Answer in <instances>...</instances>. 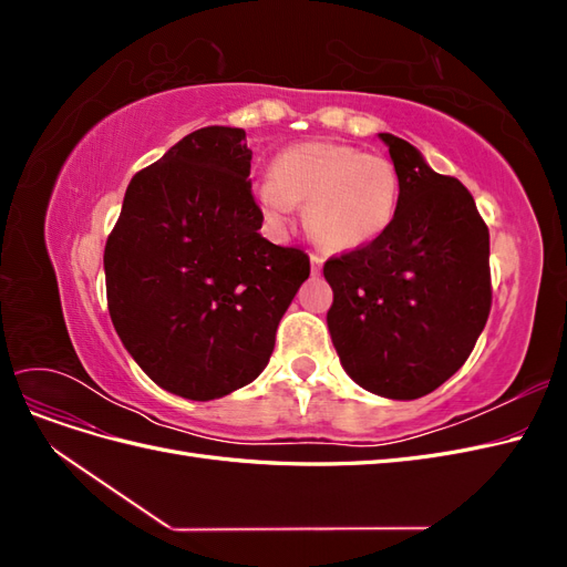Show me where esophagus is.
Wrapping results in <instances>:
<instances>
[{"label":"esophagus","instance_id":"esophagus-1","mask_svg":"<svg viewBox=\"0 0 567 567\" xmlns=\"http://www.w3.org/2000/svg\"><path fill=\"white\" fill-rule=\"evenodd\" d=\"M321 265H323V260L319 255H310V267H312V274H319L321 271Z\"/></svg>","mask_w":567,"mask_h":567}]
</instances>
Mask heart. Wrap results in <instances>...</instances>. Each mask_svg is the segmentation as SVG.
I'll list each match as a JSON object with an SVG mask.
<instances>
[{"instance_id": "1", "label": "heart", "mask_w": 567, "mask_h": 567, "mask_svg": "<svg viewBox=\"0 0 567 567\" xmlns=\"http://www.w3.org/2000/svg\"><path fill=\"white\" fill-rule=\"evenodd\" d=\"M402 184L394 165L375 153L331 142L284 148L255 200L271 227L284 229L293 203L305 205V229L331 252L367 248L392 227Z\"/></svg>"}]
</instances>
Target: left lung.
Listing matches in <instances>:
<instances>
[{
  "label": "left lung",
  "mask_w": 567,
  "mask_h": 567,
  "mask_svg": "<svg viewBox=\"0 0 567 567\" xmlns=\"http://www.w3.org/2000/svg\"><path fill=\"white\" fill-rule=\"evenodd\" d=\"M402 196L379 241L331 257L329 323L342 369L388 400H419L463 367L489 305V231L468 188L381 132Z\"/></svg>",
  "instance_id": "8db88e82"
}]
</instances>
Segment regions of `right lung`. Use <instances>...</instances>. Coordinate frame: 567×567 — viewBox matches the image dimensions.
<instances>
[{
	"label": "right lung",
	"mask_w": 567,
	"mask_h": 567,
	"mask_svg": "<svg viewBox=\"0 0 567 567\" xmlns=\"http://www.w3.org/2000/svg\"><path fill=\"white\" fill-rule=\"evenodd\" d=\"M246 132L203 127L136 173L106 241L109 312L148 379L208 402L252 383L310 257L269 244Z\"/></svg>",
	"instance_id": "add662e5"
}]
</instances>
